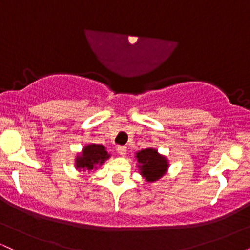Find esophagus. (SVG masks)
<instances>
[{
  "mask_svg": "<svg viewBox=\"0 0 250 250\" xmlns=\"http://www.w3.org/2000/svg\"><path fill=\"white\" fill-rule=\"evenodd\" d=\"M116 150L120 155H125V153H127V147H125V146H117Z\"/></svg>",
  "mask_w": 250,
  "mask_h": 250,
  "instance_id": "esophagus-1",
  "label": "esophagus"
}]
</instances>
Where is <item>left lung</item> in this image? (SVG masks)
<instances>
[{
	"label": "left lung",
	"mask_w": 250,
	"mask_h": 250,
	"mask_svg": "<svg viewBox=\"0 0 250 250\" xmlns=\"http://www.w3.org/2000/svg\"><path fill=\"white\" fill-rule=\"evenodd\" d=\"M141 174L148 181H156L167 170L168 163L165 157L160 156L155 149H143L136 154Z\"/></svg>",
	"instance_id": "8db88e82"
}]
</instances>
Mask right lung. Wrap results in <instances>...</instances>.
<instances>
[{"label":"right lung","instance_id":"right-lung-1","mask_svg":"<svg viewBox=\"0 0 250 250\" xmlns=\"http://www.w3.org/2000/svg\"><path fill=\"white\" fill-rule=\"evenodd\" d=\"M109 155L101 145H89L83 149L82 155L76 159V166L85 170H91L96 165H101L107 160ZM96 168V167H95Z\"/></svg>","mask_w":250,"mask_h":250}]
</instances>
